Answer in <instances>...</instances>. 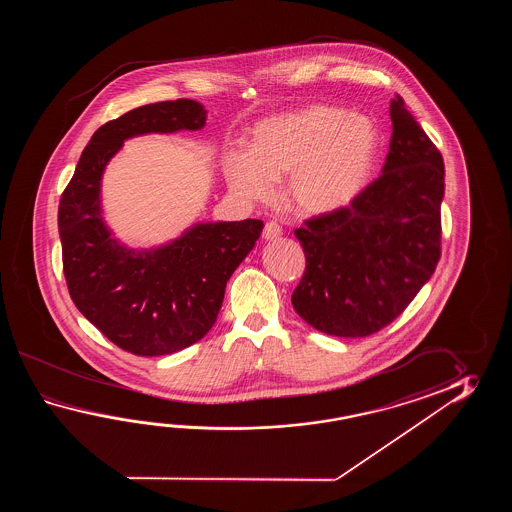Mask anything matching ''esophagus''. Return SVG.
<instances>
[{
  "mask_svg": "<svg viewBox=\"0 0 512 512\" xmlns=\"http://www.w3.org/2000/svg\"><path fill=\"white\" fill-rule=\"evenodd\" d=\"M282 236V227L276 223V221H269L263 229V238L267 241L276 240Z\"/></svg>",
  "mask_w": 512,
  "mask_h": 512,
  "instance_id": "34e87169",
  "label": "esophagus"
}]
</instances>
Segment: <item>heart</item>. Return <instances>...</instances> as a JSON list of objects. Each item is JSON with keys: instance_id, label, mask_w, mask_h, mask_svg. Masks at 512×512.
<instances>
[{"instance_id": "heart-1", "label": "heart", "mask_w": 512, "mask_h": 512, "mask_svg": "<svg viewBox=\"0 0 512 512\" xmlns=\"http://www.w3.org/2000/svg\"><path fill=\"white\" fill-rule=\"evenodd\" d=\"M381 152V133L364 115L309 104L260 120L249 152L223 159L230 190L247 201L271 196L282 179L283 199L300 216L320 218L348 208L364 192Z\"/></svg>"}]
</instances>
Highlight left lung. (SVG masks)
I'll return each instance as SVG.
<instances>
[{"mask_svg":"<svg viewBox=\"0 0 512 512\" xmlns=\"http://www.w3.org/2000/svg\"><path fill=\"white\" fill-rule=\"evenodd\" d=\"M393 131L382 175L348 208L294 230L305 271L291 302L318 331L368 337L388 326L434 274L441 256L445 164L404 106H390Z\"/></svg>","mask_w":512,"mask_h":512,"instance_id":"left-lung-1","label":"left lung"}]
</instances>
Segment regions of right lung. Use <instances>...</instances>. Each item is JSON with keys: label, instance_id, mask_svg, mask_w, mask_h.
I'll return each mask as SVG.
<instances>
[{"label": "right lung", "instance_id": "add662e5", "mask_svg": "<svg viewBox=\"0 0 512 512\" xmlns=\"http://www.w3.org/2000/svg\"><path fill=\"white\" fill-rule=\"evenodd\" d=\"M207 109L177 98L131 109L100 126L58 207L67 289L78 311L115 346L141 357L196 344L218 318L225 287L260 238L263 221L196 223L155 249H130L102 218L100 183L124 141L201 130Z\"/></svg>", "mask_w": 512, "mask_h": 512}]
</instances>
